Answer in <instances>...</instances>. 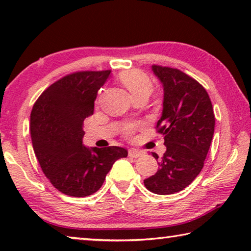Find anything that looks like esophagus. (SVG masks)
Masks as SVG:
<instances>
[{
    "label": "esophagus",
    "mask_w": 251,
    "mask_h": 251,
    "mask_svg": "<svg viewBox=\"0 0 251 251\" xmlns=\"http://www.w3.org/2000/svg\"><path fill=\"white\" fill-rule=\"evenodd\" d=\"M143 155V152L138 150H135V148H131V150L128 151V156L133 157V158H137V157H141Z\"/></svg>",
    "instance_id": "esophagus-1"
}]
</instances>
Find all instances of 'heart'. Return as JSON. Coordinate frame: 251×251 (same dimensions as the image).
I'll return each mask as SVG.
<instances>
[{
    "label": "heart",
    "mask_w": 251,
    "mask_h": 251,
    "mask_svg": "<svg viewBox=\"0 0 251 251\" xmlns=\"http://www.w3.org/2000/svg\"><path fill=\"white\" fill-rule=\"evenodd\" d=\"M121 80L134 97L145 92L151 93V79L145 73H143L142 71L129 70V71L123 72L121 74ZM135 127H136L135 124L127 125L125 127V133L127 135H129L131 131L134 130Z\"/></svg>",
    "instance_id": "b5f03b06"
}]
</instances>
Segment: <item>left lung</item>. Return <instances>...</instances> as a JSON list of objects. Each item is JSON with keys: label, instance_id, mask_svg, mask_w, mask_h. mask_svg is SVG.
<instances>
[{"label": "left lung", "instance_id": "left-lung-1", "mask_svg": "<svg viewBox=\"0 0 251 251\" xmlns=\"http://www.w3.org/2000/svg\"><path fill=\"white\" fill-rule=\"evenodd\" d=\"M164 87L163 113L157 131L164 136L166 151L156 152L158 171L144 180L150 192L171 195L180 192L198 176L215 130L214 109L202 85L184 72L152 65Z\"/></svg>", "mask_w": 251, "mask_h": 251}]
</instances>
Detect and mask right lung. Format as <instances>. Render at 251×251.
I'll return each instance as SVG.
<instances>
[{
	"label": "right lung",
	"instance_id": "right-lung-1",
	"mask_svg": "<svg viewBox=\"0 0 251 251\" xmlns=\"http://www.w3.org/2000/svg\"><path fill=\"white\" fill-rule=\"evenodd\" d=\"M110 71H84L66 75L42 93L31 113L33 150L44 175L55 188L72 197L99 190L123 147L83 145L84 120L94 113L97 92Z\"/></svg>",
	"mask_w": 251,
	"mask_h": 251
}]
</instances>
